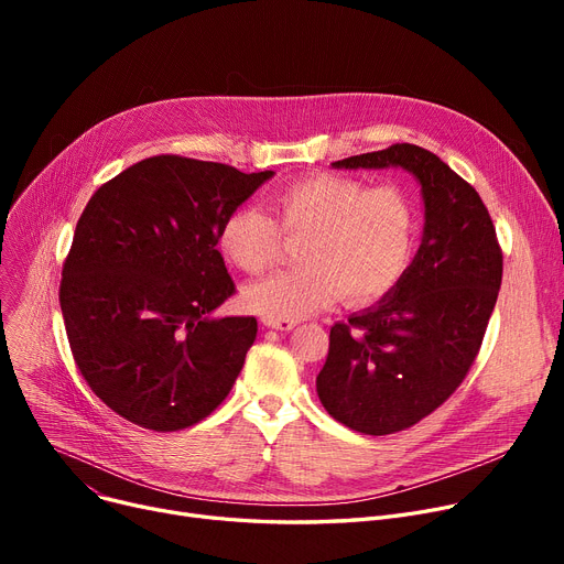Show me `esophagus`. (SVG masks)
<instances>
[{
    "label": "esophagus",
    "mask_w": 564,
    "mask_h": 564,
    "mask_svg": "<svg viewBox=\"0 0 564 564\" xmlns=\"http://www.w3.org/2000/svg\"><path fill=\"white\" fill-rule=\"evenodd\" d=\"M262 324L264 327L270 329H276V332H290L297 327V322H290V319H270V317H262Z\"/></svg>",
    "instance_id": "obj_1"
}]
</instances>
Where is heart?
<instances>
[{
    "mask_svg": "<svg viewBox=\"0 0 564 564\" xmlns=\"http://www.w3.org/2000/svg\"><path fill=\"white\" fill-rule=\"evenodd\" d=\"M281 235L302 240L300 270L251 283L245 306L262 317L297 322L345 297L366 306L402 276L413 245V210L395 187L368 189L336 173H313L272 198V219L258 207H235L219 226L224 258L247 274L272 267Z\"/></svg>",
    "mask_w": 564,
    "mask_h": 564,
    "instance_id": "heart-1",
    "label": "heart"
}]
</instances>
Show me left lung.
<instances>
[{"instance_id":"obj_1","label":"left lung","mask_w":564,"mask_h":564,"mask_svg":"<svg viewBox=\"0 0 564 564\" xmlns=\"http://www.w3.org/2000/svg\"><path fill=\"white\" fill-rule=\"evenodd\" d=\"M332 166L402 169L421 185L425 224L416 256L375 306L334 324L315 381L336 421L393 434L446 402L476 361L502 253L480 194L425 148L395 143Z\"/></svg>"}]
</instances>
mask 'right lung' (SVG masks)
I'll return each instance as SVG.
<instances>
[{
	"label": "right lung",
	"instance_id": "obj_1",
	"mask_svg": "<svg viewBox=\"0 0 564 564\" xmlns=\"http://www.w3.org/2000/svg\"><path fill=\"white\" fill-rule=\"evenodd\" d=\"M272 175L158 155L84 207L58 302L82 377L118 416L175 432L230 393L258 322L213 315L235 292L217 232Z\"/></svg>",
	"mask_w": 564,
	"mask_h": 564
}]
</instances>
